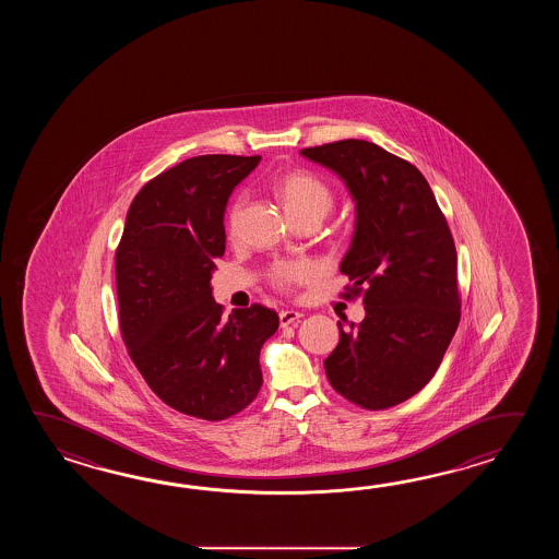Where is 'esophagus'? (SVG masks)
<instances>
[{"instance_id":"1","label":"esophagus","mask_w":559,"mask_h":559,"mask_svg":"<svg viewBox=\"0 0 559 559\" xmlns=\"http://www.w3.org/2000/svg\"><path fill=\"white\" fill-rule=\"evenodd\" d=\"M301 318H304V313L296 311V309H284V311H280V323H282V328L294 325V323H297Z\"/></svg>"}]
</instances>
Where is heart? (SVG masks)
I'll return each mask as SVG.
<instances>
[{
  "label": "heart",
  "mask_w": 559,
  "mask_h": 559,
  "mask_svg": "<svg viewBox=\"0 0 559 559\" xmlns=\"http://www.w3.org/2000/svg\"><path fill=\"white\" fill-rule=\"evenodd\" d=\"M275 191L280 200L284 203L285 212L292 219H301V217H318L323 219L325 214L332 210L333 193L330 186L318 178L316 174L309 171H289L275 181ZM243 210V202L238 200L234 203L227 226L229 231H236L238 227L239 215ZM304 275V267L296 263H282L274 270V280L277 284H289L296 282L297 277Z\"/></svg>",
  "instance_id": "obj_1"
}]
</instances>
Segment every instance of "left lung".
I'll list each match as a JSON object with an SVG mask.
<instances>
[{
    "label": "left lung",
    "instance_id": "1",
    "mask_svg": "<svg viewBox=\"0 0 559 559\" xmlns=\"http://www.w3.org/2000/svg\"><path fill=\"white\" fill-rule=\"evenodd\" d=\"M332 169L356 203L340 272L364 285L366 318L342 323L323 361L333 390L366 409L419 392L440 368L460 323L457 253L428 179L376 143L342 140L301 150Z\"/></svg>",
    "mask_w": 559,
    "mask_h": 559
}]
</instances>
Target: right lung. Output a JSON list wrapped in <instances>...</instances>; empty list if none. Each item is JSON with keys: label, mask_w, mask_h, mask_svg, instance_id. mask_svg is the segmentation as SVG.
<instances>
[{"label": "right lung", "mask_w": 559, "mask_h": 559, "mask_svg": "<svg viewBox=\"0 0 559 559\" xmlns=\"http://www.w3.org/2000/svg\"><path fill=\"white\" fill-rule=\"evenodd\" d=\"M260 159L198 155L147 181L116 251L119 328L135 368L162 402L210 421L255 400L260 352L280 325L260 304L224 320L212 296L227 200Z\"/></svg>", "instance_id": "right-lung-1"}]
</instances>
